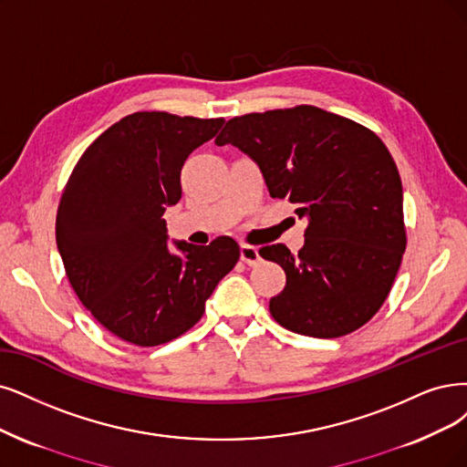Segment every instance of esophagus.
Listing matches in <instances>:
<instances>
[{"instance_id":"34e87169","label":"esophagus","mask_w":467,"mask_h":467,"mask_svg":"<svg viewBox=\"0 0 467 467\" xmlns=\"http://www.w3.org/2000/svg\"><path fill=\"white\" fill-rule=\"evenodd\" d=\"M240 260H243L248 265H257L262 260V255H260V252H257V248L243 244V246H240Z\"/></svg>"}]
</instances>
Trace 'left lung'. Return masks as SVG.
Here are the masks:
<instances>
[{"instance_id":"8db88e82","label":"left lung","mask_w":467,"mask_h":467,"mask_svg":"<svg viewBox=\"0 0 467 467\" xmlns=\"http://www.w3.org/2000/svg\"><path fill=\"white\" fill-rule=\"evenodd\" d=\"M260 167L273 198L307 219L304 246H264L286 273L269 300L285 329L337 338L366 325L389 296L406 250L402 181L387 146L354 120L314 106L231 119L215 138Z\"/></svg>"}]
</instances>
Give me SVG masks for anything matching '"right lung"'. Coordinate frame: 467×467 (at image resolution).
I'll list each match as a JSON object with an SVG mask.
<instances>
[{
  "mask_svg": "<svg viewBox=\"0 0 467 467\" xmlns=\"http://www.w3.org/2000/svg\"><path fill=\"white\" fill-rule=\"evenodd\" d=\"M224 119L127 115L82 153L59 202L57 250L78 300L109 333L158 347L186 333L238 262L231 236L169 248L163 213L181 196L188 155Z\"/></svg>",
  "mask_w": 467,
  "mask_h": 467,
  "instance_id": "1",
  "label": "right lung"
}]
</instances>
